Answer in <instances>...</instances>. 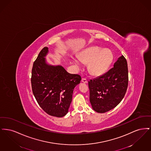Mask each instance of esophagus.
Wrapping results in <instances>:
<instances>
[{
  "label": "esophagus",
  "mask_w": 151,
  "mask_h": 151,
  "mask_svg": "<svg viewBox=\"0 0 151 151\" xmlns=\"http://www.w3.org/2000/svg\"><path fill=\"white\" fill-rule=\"evenodd\" d=\"M81 81H82V82L84 83H88V80H87V79H86V78H82Z\"/></svg>",
  "instance_id": "esophagus-1"
}]
</instances>
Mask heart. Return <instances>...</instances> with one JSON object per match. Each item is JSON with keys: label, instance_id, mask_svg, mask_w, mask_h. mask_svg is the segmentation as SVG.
I'll list each match as a JSON object with an SVG mask.
<instances>
[{"label": "heart", "instance_id": "heart-1", "mask_svg": "<svg viewBox=\"0 0 151 151\" xmlns=\"http://www.w3.org/2000/svg\"><path fill=\"white\" fill-rule=\"evenodd\" d=\"M79 58L84 63H89L88 70L93 75H100L108 70L113 60L111 51L108 49H102L97 46L88 47L83 51L79 55ZM77 65L81 61L78 58L73 59Z\"/></svg>", "mask_w": 151, "mask_h": 151}]
</instances>
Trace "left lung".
I'll use <instances>...</instances> for the list:
<instances>
[{
  "label": "left lung",
  "instance_id": "left-lung-1",
  "mask_svg": "<svg viewBox=\"0 0 151 151\" xmlns=\"http://www.w3.org/2000/svg\"><path fill=\"white\" fill-rule=\"evenodd\" d=\"M128 82L127 62L122 55L108 72L88 81L89 100L94 110L104 113L116 107L126 93Z\"/></svg>",
  "mask_w": 151,
  "mask_h": 151
}]
</instances>
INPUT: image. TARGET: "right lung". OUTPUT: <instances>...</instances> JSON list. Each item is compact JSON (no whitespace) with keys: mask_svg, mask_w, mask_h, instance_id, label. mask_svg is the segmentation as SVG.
Listing matches in <instances>:
<instances>
[{"mask_svg":"<svg viewBox=\"0 0 151 151\" xmlns=\"http://www.w3.org/2000/svg\"><path fill=\"white\" fill-rule=\"evenodd\" d=\"M45 47L34 62L31 84L33 93L38 105L49 115L62 117L68 111L73 89L80 83L81 76L71 74L61 65L46 64Z\"/></svg>","mask_w":151,"mask_h":151,"instance_id":"right-lung-1","label":"right lung"}]
</instances>
